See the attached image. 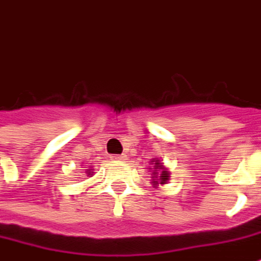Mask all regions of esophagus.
<instances>
[{"label": "esophagus", "mask_w": 261, "mask_h": 261, "mask_svg": "<svg viewBox=\"0 0 261 261\" xmlns=\"http://www.w3.org/2000/svg\"><path fill=\"white\" fill-rule=\"evenodd\" d=\"M113 161H123L124 160V156L123 155H112Z\"/></svg>", "instance_id": "1"}]
</instances>
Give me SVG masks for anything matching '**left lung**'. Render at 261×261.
Here are the masks:
<instances>
[{"label": "left lung", "mask_w": 261, "mask_h": 261, "mask_svg": "<svg viewBox=\"0 0 261 261\" xmlns=\"http://www.w3.org/2000/svg\"><path fill=\"white\" fill-rule=\"evenodd\" d=\"M152 164H154V176H152V184L154 185H158V184H165V182L169 179V172L167 169L162 167V164L160 162V160H152Z\"/></svg>", "instance_id": "1"}]
</instances>
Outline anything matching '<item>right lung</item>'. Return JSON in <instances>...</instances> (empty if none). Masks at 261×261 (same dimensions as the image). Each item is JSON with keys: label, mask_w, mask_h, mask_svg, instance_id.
Masks as SVG:
<instances>
[{"label": "right lung", "mask_w": 261, "mask_h": 261, "mask_svg": "<svg viewBox=\"0 0 261 261\" xmlns=\"http://www.w3.org/2000/svg\"><path fill=\"white\" fill-rule=\"evenodd\" d=\"M89 171H90V169H87V172H89ZM89 175H90V174H89Z\"/></svg>", "instance_id": "obj_1"}]
</instances>
